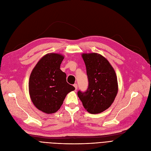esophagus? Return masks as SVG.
Segmentation results:
<instances>
[{
	"label": "esophagus",
	"instance_id": "obj_1",
	"mask_svg": "<svg viewBox=\"0 0 151 151\" xmlns=\"http://www.w3.org/2000/svg\"><path fill=\"white\" fill-rule=\"evenodd\" d=\"M74 87H75V89L77 90V84H75L74 85Z\"/></svg>",
	"mask_w": 151,
	"mask_h": 151
}]
</instances>
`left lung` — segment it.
Returning <instances> with one entry per match:
<instances>
[{
	"mask_svg": "<svg viewBox=\"0 0 151 151\" xmlns=\"http://www.w3.org/2000/svg\"><path fill=\"white\" fill-rule=\"evenodd\" d=\"M89 87L78 97L86 110L96 114L106 111L114 102L118 92L116 72L106 58L97 53H84Z\"/></svg>",
	"mask_w": 151,
	"mask_h": 151,
	"instance_id": "left-lung-1",
	"label": "left lung"
}]
</instances>
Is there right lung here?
Masks as SVG:
<instances>
[{"label":"right lung","instance_id":"right-lung-1","mask_svg":"<svg viewBox=\"0 0 151 151\" xmlns=\"http://www.w3.org/2000/svg\"><path fill=\"white\" fill-rule=\"evenodd\" d=\"M64 59L60 54H47L31 72L29 81L30 99L36 108L44 113L56 112L67 93L75 90L67 82L65 72L60 69Z\"/></svg>","mask_w":151,"mask_h":151}]
</instances>
